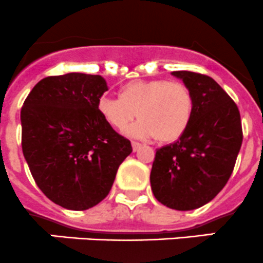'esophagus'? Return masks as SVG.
Masks as SVG:
<instances>
[{"instance_id": "1", "label": "esophagus", "mask_w": 263, "mask_h": 263, "mask_svg": "<svg viewBox=\"0 0 263 263\" xmlns=\"http://www.w3.org/2000/svg\"><path fill=\"white\" fill-rule=\"evenodd\" d=\"M132 147H133V151H134V152H137V151L142 147V144L138 142H132Z\"/></svg>"}]
</instances>
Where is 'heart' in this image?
I'll list each match as a JSON object with an SVG mask.
<instances>
[{
    "instance_id": "1",
    "label": "heart",
    "mask_w": 263,
    "mask_h": 263,
    "mask_svg": "<svg viewBox=\"0 0 263 263\" xmlns=\"http://www.w3.org/2000/svg\"><path fill=\"white\" fill-rule=\"evenodd\" d=\"M118 97H101L98 114L119 132L125 130L135 116L140 118L128 132L135 138L174 142L186 132L193 116V96L180 82L132 80L121 85Z\"/></svg>"
}]
</instances>
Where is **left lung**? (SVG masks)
I'll return each mask as SVG.
<instances>
[{
	"instance_id": "left-lung-1",
	"label": "left lung",
	"mask_w": 263,
	"mask_h": 263,
	"mask_svg": "<svg viewBox=\"0 0 263 263\" xmlns=\"http://www.w3.org/2000/svg\"><path fill=\"white\" fill-rule=\"evenodd\" d=\"M171 74L189 88L194 111L186 132L156 151L151 186L163 206L191 211L212 201L228 183L243 140L240 114L212 78Z\"/></svg>"
}]
</instances>
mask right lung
Masks as SVG:
<instances>
[{
	"label": "right lung",
	"mask_w": 263,
	"mask_h": 263,
	"mask_svg": "<svg viewBox=\"0 0 263 263\" xmlns=\"http://www.w3.org/2000/svg\"><path fill=\"white\" fill-rule=\"evenodd\" d=\"M101 75L69 72L38 82L23 105L22 147L38 188L53 203L84 211L110 193L132 144L98 114Z\"/></svg>",
	"instance_id": "1"
}]
</instances>
